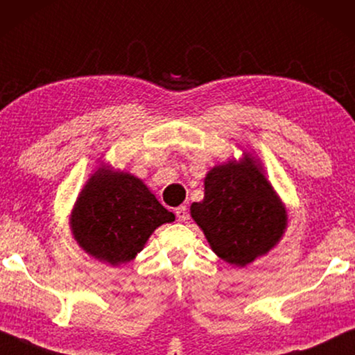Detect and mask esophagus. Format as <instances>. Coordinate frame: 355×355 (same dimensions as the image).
I'll return each instance as SVG.
<instances>
[{"instance_id": "1", "label": "esophagus", "mask_w": 355, "mask_h": 355, "mask_svg": "<svg viewBox=\"0 0 355 355\" xmlns=\"http://www.w3.org/2000/svg\"><path fill=\"white\" fill-rule=\"evenodd\" d=\"M175 215H177L178 221H184V220L188 218V209L184 207V205H182V207H177L175 209Z\"/></svg>"}]
</instances>
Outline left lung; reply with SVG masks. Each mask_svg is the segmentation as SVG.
<instances>
[{
    "label": "left lung",
    "instance_id": "left-lung-1",
    "mask_svg": "<svg viewBox=\"0 0 355 355\" xmlns=\"http://www.w3.org/2000/svg\"><path fill=\"white\" fill-rule=\"evenodd\" d=\"M204 184V200L193 202L191 216L221 260L245 266L277 244L287 215L253 159L214 167Z\"/></svg>",
    "mask_w": 355,
    "mask_h": 355
}]
</instances>
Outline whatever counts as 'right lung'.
<instances>
[{"label": "right lung", "instance_id": "1", "mask_svg": "<svg viewBox=\"0 0 355 355\" xmlns=\"http://www.w3.org/2000/svg\"><path fill=\"white\" fill-rule=\"evenodd\" d=\"M173 220L141 180L98 168L76 200L71 230L89 255L118 266L144 248L157 226Z\"/></svg>", "mask_w": 355, "mask_h": 355}]
</instances>
